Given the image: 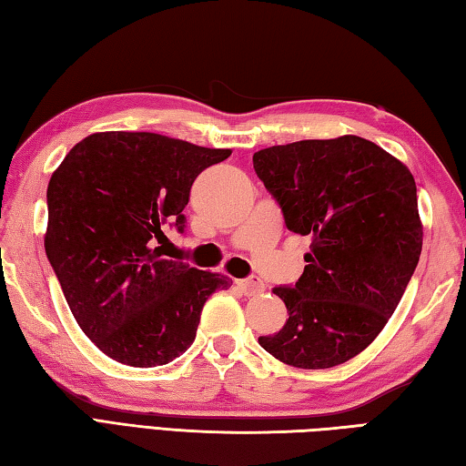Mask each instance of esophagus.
<instances>
[{"instance_id": "obj_1", "label": "esophagus", "mask_w": 466, "mask_h": 466, "mask_svg": "<svg viewBox=\"0 0 466 466\" xmlns=\"http://www.w3.org/2000/svg\"><path fill=\"white\" fill-rule=\"evenodd\" d=\"M236 285H238V289L242 290L246 297H254V295L264 293V282L258 277H248V279L236 280Z\"/></svg>"}]
</instances>
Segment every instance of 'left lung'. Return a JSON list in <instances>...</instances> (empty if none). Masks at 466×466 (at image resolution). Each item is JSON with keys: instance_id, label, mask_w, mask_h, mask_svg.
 <instances>
[{"instance_id": "left-lung-1", "label": "left lung", "mask_w": 466, "mask_h": 466, "mask_svg": "<svg viewBox=\"0 0 466 466\" xmlns=\"http://www.w3.org/2000/svg\"><path fill=\"white\" fill-rule=\"evenodd\" d=\"M252 163L289 230L311 236L303 275L272 289L287 323L260 348L300 370L339 366L384 329L420 258L412 173L355 135L275 145Z\"/></svg>"}]
</instances>
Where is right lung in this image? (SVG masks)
I'll use <instances>...</instances> for the list:
<instances>
[{"mask_svg": "<svg viewBox=\"0 0 466 466\" xmlns=\"http://www.w3.org/2000/svg\"><path fill=\"white\" fill-rule=\"evenodd\" d=\"M230 153L106 131L76 143L52 173L46 257L80 329L111 360L155 368L179 358L208 297L230 287L157 246L167 222L184 232L191 184Z\"/></svg>", "mask_w": 466, "mask_h": 466, "instance_id": "obj_1", "label": "right lung"}]
</instances>
